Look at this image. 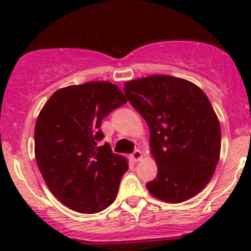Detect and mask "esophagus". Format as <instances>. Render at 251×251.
I'll return each mask as SVG.
<instances>
[{
  "mask_svg": "<svg viewBox=\"0 0 251 251\" xmlns=\"http://www.w3.org/2000/svg\"><path fill=\"white\" fill-rule=\"evenodd\" d=\"M142 156H143V154H142V151H140V149H136V151L131 154V158H132L133 161H140L142 159Z\"/></svg>",
  "mask_w": 251,
  "mask_h": 251,
  "instance_id": "esophagus-1",
  "label": "esophagus"
}]
</instances>
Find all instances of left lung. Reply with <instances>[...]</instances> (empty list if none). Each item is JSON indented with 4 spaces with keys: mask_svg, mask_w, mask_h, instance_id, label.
I'll return each instance as SVG.
<instances>
[{
    "mask_svg": "<svg viewBox=\"0 0 251 251\" xmlns=\"http://www.w3.org/2000/svg\"><path fill=\"white\" fill-rule=\"evenodd\" d=\"M125 96L148 124L158 174L149 193L182 203L211 179L221 151L219 119L206 95L193 82L151 75L125 83Z\"/></svg>",
    "mask_w": 251,
    "mask_h": 251,
    "instance_id": "1",
    "label": "left lung"
}]
</instances>
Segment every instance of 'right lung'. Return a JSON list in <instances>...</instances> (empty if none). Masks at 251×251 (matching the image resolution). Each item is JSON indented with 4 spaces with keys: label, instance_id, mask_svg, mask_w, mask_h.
Wrapping results in <instances>:
<instances>
[{
    "label": "right lung",
    "instance_id": "right-lung-1",
    "mask_svg": "<svg viewBox=\"0 0 251 251\" xmlns=\"http://www.w3.org/2000/svg\"><path fill=\"white\" fill-rule=\"evenodd\" d=\"M127 102L108 81H91L55 91L35 125V159L53 196L81 214H96L115 201L121 177L127 171L124 156L104 137L105 116Z\"/></svg>",
    "mask_w": 251,
    "mask_h": 251
}]
</instances>
